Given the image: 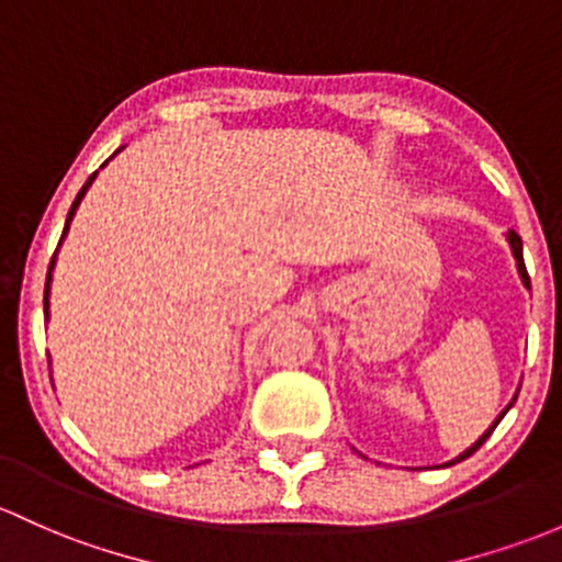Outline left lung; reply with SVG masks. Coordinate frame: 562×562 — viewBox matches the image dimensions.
Listing matches in <instances>:
<instances>
[{
	"instance_id": "8db88e82",
	"label": "left lung",
	"mask_w": 562,
	"mask_h": 562,
	"mask_svg": "<svg viewBox=\"0 0 562 562\" xmlns=\"http://www.w3.org/2000/svg\"><path fill=\"white\" fill-rule=\"evenodd\" d=\"M506 244H509V249H512V257H515V262H517V273H520V281H522V286H525V289H530V279H528V270H525V259H522V240H520V235H517L515 231H509V233H506ZM517 394H520V389H517V391H515V396H512V402H509V404H506V407H504V409H501V413H498V418H496V420H493V424H491V426H487V431H485V434H482V437H480V439H476V442L472 445V448H467V450H463V452H461V456H456V458H452V461H448V463H445V467H452V463H458V461H467V458H469V456H472V452H476V450H480V448H482V445H485V439H487V437H491V434H493V428H496V426L501 424V418H504V415H506V413H509V409H512V407H515V402H517Z\"/></svg>"
}]
</instances>
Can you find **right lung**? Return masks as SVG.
I'll use <instances>...</instances> for the list:
<instances>
[{
	"label": "right lung",
	"instance_id": "obj_1",
	"mask_svg": "<svg viewBox=\"0 0 562 562\" xmlns=\"http://www.w3.org/2000/svg\"><path fill=\"white\" fill-rule=\"evenodd\" d=\"M120 149H123V147H120ZM120 149H117V153H120ZM117 153H114V155H117ZM114 155H112V158H114ZM112 158H110V160H112ZM110 160H104V166H106V162H110ZM104 166H101V168H104ZM95 177H99V171H93V173H90V177H88V182L82 184V190H80V192H77L75 203H71L69 214H66V225H64L61 240H58V249H61V244H64L66 233H69V225H71V220H75L77 209H80L82 198H86V192L90 190V184H93V179H95ZM58 249H56V255H53V259H50V268H47V281H45V322H47V318H50V283H53V268H56V257H58Z\"/></svg>",
	"mask_w": 562,
	"mask_h": 562
}]
</instances>
